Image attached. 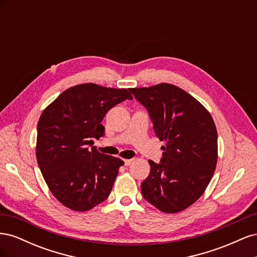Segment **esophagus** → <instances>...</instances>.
<instances>
[{
    "label": "esophagus",
    "mask_w": 257,
    "mask_h": 257,
    "mask_svg": "<svg viewBox=\"0 0 257 257\" xmlns=\"http://www.w3.org/2000/svg\"><path fill=\"white\" fill-rule=\"evenodd\" d=\"M132 162H133V160H124V165L125 166H130L132 164Z\"/></svg>",
    "instance_id": "34e87169"
}]
</instances>
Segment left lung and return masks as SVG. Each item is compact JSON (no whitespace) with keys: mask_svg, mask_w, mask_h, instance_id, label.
Here are the masks:
<instances>
[{"mask_svg":"<svg viewBox=\"0 0 257 257\" xmlns=\"http://www.w3.org/2000/svg\"><path fill=\"white\" fill-rule=\"evenodd\" d=\"M147 111L155 136L164 141L160 163L149 161L142 183L147 201L166 213L182 211L203 195L217 161V133L211 114L197 99L169 83L131 89Z\"/></svg>","mask_w":257,"mask_h":257,"instance_id":"8db88e82","label":"left lung"}]
</instances>
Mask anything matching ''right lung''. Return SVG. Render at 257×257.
<instances>
[{
  "label": "right lung",
  "mask_w": 257,
  "mask_h": 257,
  "mask_svg": "<svg viewBox=\"0 0 257 257\" xmlns=\"http://www.w3.org/2000/svg\"><path fill=\"white\" fill-rule=\"evenodd\" d=\"M125 99H133L126 89L83 83L64 91L43 111L36 159L62 205L87 211L109 196L123 162L89 147L105 135L100 123L107 111Z\"/></svg>",
  "instance_id": "add662e5"
}]
</instances>
